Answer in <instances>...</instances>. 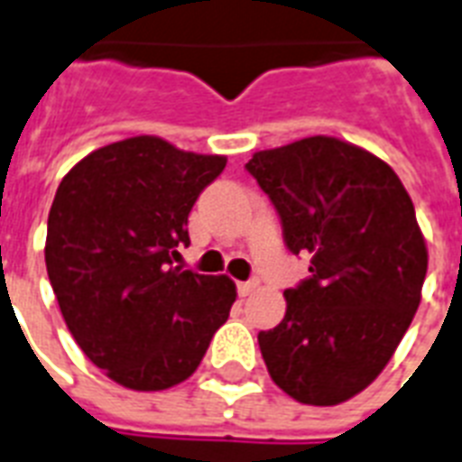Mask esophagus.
I'll return each mask as SVG.
<instances>
[{
  "label": "esophagus",
  "mask_w": 462,
  "mask_h": 462,
  "mask_svg": "<svg viewBox=\"0 0 462 462\" xmlns=\"http://www.w3.org/2000/svg\"><path fill=\"white\" fill-rule=\"evenodd\" d=\"M256 288H259V282H256V281H245V282H237V292H239V297H246V295H252V292H256Z\"/></svg>",
  "instance_id": "1"
}]
</instances>
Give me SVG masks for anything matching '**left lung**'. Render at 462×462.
<instances>
[{
    "label": "left lung",
    "instance_id": "obj_1",
    "mask_svg": "<svg viewBox=\"0 0 462 462\" xmlns=\"http://www.w3.org/2000/svg\"><path fill=\"white\" fill-rule=\"evenodd\" d=\"M309 278L285 319L261 330L271 379L307 405L365 391L393 357L422 300L427 245L415 206L381 158L333 136L259 151L246 162Z\"/></svg>",
    "mask_w": 462,
    "mask_h": 462
}]
</instances>
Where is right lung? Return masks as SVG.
Wrapping results in <instances>:
<instances>
[{
    "instance_id": "obj_1",
    "label": "right lung",
    "mask_w": 462,
    "mask_h": 462,
    "mask_svg": "<svg viewBox=\"0 0 462 462\" xmlns=\"http://www.w3.org/2000/svg\"><path fill=\"white\" fill-rule=\"evenodd\" d=\"M158 136L97 148L61 180L45 263L83 355L132 391H165L201 365L237 300L227 275L172 266L196 199L225 170Z\"/></svg>"
}]
</instances>
